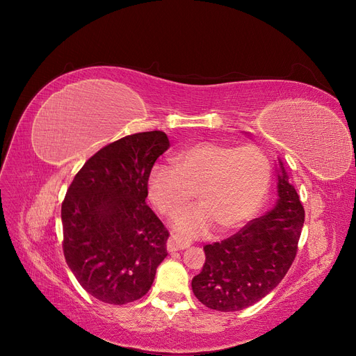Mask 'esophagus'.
I'll return each mask as SVG.
<instances>
[{"label":"esophagus","mask_w":356,"mask_h":356,"mask_svg":"<svg viewBox=\"0 0 356 356\" xmlns=\"http://www.w3.org/2000/svg\"><path fill=\"white\" fill-rule=\"evenodd\" d=\"M190 246H191V242L184 238H179V236H171L166 242V248L169 252H177L181 249H187Z\"/></svg>","instance_id":"esophagus-1"}]
</instances>
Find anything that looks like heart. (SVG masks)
<instances>
[{
    "label": "heart",
    "instance_id": "heart-1",
    "mask_svg": "<svg viewBox=\"0 0 356 356\" xmlns=\"http://www.w3.org/2000/svg\"><path fill=\"white\" fill-rule=\"evenodd\" d=\"M172 163L152 168L147 194L159 213L177 217L193 204L198 191L201 206L177 222V230L185 236H206L214 225L220 230L238 227L268 193L270 163L255 146L198 142L177 152Z\"/></svg>",
    "mask_w": 356,
    "mask_h": 356
}]
</instances>
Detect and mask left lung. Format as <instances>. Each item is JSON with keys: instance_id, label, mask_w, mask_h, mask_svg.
I'll return each instance as SVG.
<instances>
[{"instance_id": "1", "label": "left lung", "mask_w": 356, "mask_h": 356, "mask_svg": "<svg viewBox=\"0 0 356 356\" xmlns=\"http://www.w3.org/2000/svg\"><path fill=\"white\" fill-rule=\"evenodd\" d=\"M280 165L275 207L230 238L204 246L206 264L191 286L209 309L239 312L258 302L281 282L296 259L304 209Z\"/></svg>"}]
</instances>
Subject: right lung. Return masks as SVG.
Returning <instances> with one entry per match:
<instances>
[{
  "mask_svg": "<svg viewBox=\"0 0 356 356\" xmlns=\"http://www.w3.org/2000/svg\"><path fill=\"white\" fill-rule=\"evenodd\" d=\"M168 147L163 131L130 134L99 149L67 188L63 255L99 301L120 306L142 298L168 255L169 233L145 201L149 174Z\"/></svg>",
  "mask_w": 356,
  "mask_h": 356,
  "instance_id": "1",
  "label": "right lung"
}]
</instances>
